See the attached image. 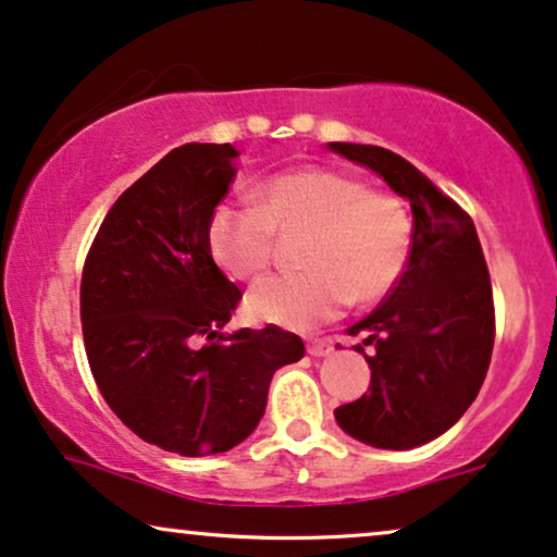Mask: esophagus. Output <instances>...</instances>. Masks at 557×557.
Wrapping results in <instances>:
<instances>
[{"label": "esophagus", "mask_w": 557, "mask_h": 557, "mask_svg": "<svg viewBox=\"0 0 557 557\" xmlns=\"http://www.w3.org/2000/svg\"><path fill=\"white\" fill-rule=\"evenodd\" d=\"M334 351V339H311L308 342V355L313 357H326Z\"/></svg>", "instance_id": "1"}]
</instances>
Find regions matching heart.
<instances>
[{"label": "heart", "mask_w": 557, "mask_h": 557, "mask_svg": "<svg viewBox=\"0 0 557 557\" xmlns=\"http://www.w3.org/2000/svg\"><path fill=\"white\" fill-rule=\"evenodd\" d=\"M277 228H311L306 272L274 274L246 298L251 319L311 329L347 302L385 298L404 277L413 246L406 202L336 169H293L264 182L262 206L221 202L208 218L210 255L234 280L270 270Z\"/></svg>", "instance_id": "obj_1"}]
</instances>
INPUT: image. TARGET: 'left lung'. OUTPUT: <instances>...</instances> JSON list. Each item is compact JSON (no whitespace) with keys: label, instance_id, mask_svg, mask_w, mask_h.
<instances>
[{"label":"left lung","instance_id":"8db88e82","mask_svg":"<svg viewBox=\"0 0 557 557\" xmlns=\"http://www.w3.org/2000/svg\"><path fill=\"white\" fill-rule=\"evenodd\" d=\"M329 149L377 172L413 210L404 277L368 319L347 329L364 334L355 349L372 370L370 388L334 417L364 445L419 447L468 411L488 372L496 336L488 267L470 215L417 166L380 146Z\"/></svg>","mask_w":557,"mask_h":557}]
</instances>
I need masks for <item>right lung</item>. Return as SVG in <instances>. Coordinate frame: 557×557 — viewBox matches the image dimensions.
Here are the masks:
<instances>
[{
    "mask_svg": "<svg viewBox=\"0 0 557 557\" xmlns=\"http://www.w3.org/2000/svg\"><path fill=\"white\" fill-rule=\"evenodd\" d=\"M236 157L231 144L169 151L117 197L84 259L82 334L97 388L133 434L185 457L244 442L274 370L306 355L274 323L221 331L242 290L213 262L208 218Z\"/></svg>",
    "mask_w": 557,
    "mask_h": 557,
    "instance_id": "obj_1",
    "label": "right lung"
}]
</instances>
